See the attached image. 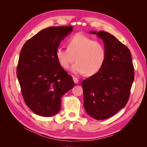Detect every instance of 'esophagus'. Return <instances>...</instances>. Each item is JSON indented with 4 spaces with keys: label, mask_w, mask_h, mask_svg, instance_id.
<instances>
[{
    "label": "esophagus",
    "mask_w": 147,
    "mask_h": 147,
    "mask_svg": "<svg viewBox=\"0 0 147 147\" xmlns=\"http://www.w3.org/2000/svg\"><path fill=\"white\" fill-rule=\"evenodd\" d=\"M73 80H74V82L75 83H78V82H79L78 78H76L75 77H73Z\"/></svg>",
    "instance_id": "1"
}]
</instances>
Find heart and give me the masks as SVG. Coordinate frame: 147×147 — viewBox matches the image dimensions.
<instances>
[{"mask_svg":"<svg viewBox=\"0 0 147 147\" xmlns=\"http://www.w3.org/2000/svg\"><path fill=\"white\" fill-rule=\"evenodd\" d=\"M106 48L104 43L82 34L70 37L67 47H59L56 50V57L61 67H69L75 60L70 70L75 74L94 75L103 67L106 59Z\"/></svg>","mask_w":147,"mask_h":147,"instance_id":"heart-1","label":"heart"}]
</instances>
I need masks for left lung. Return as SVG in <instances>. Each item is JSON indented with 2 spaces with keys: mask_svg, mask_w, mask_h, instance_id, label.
Masks as SVG:
<instances>
[{
  "mask_svg": "<svg viewBox=\"0 0 147 147\" xmlns=\"http://www.w3.org/2000/svg\"><path fill=\"white\" fill-rule=\"evenodd\" d=\"M90 33L102 39L107 55L102 68L82 83L83 105L90 116L102 120L113 116L126 105L134 69L129 50L115 36L102 30Z\"/></svg>",
  "mask_w": 147,
  "mask_h": 147,
  "instance_id": "obj_1",
  "label": "left lung"
}]
</instances>
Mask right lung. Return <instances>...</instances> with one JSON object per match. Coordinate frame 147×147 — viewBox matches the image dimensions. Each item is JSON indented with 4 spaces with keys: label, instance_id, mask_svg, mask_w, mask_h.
Listing matches in <instances>:
<instances>
[{
    "label": "right lung",
    "instance_id": "right-lung-1",
    "mask_svg": "<svg viewBox=\"0 0 147 147\" xmlns=\"http://www.w3.org/2000/svg\"><path fill=\"white\" fill-rule=\"evenodd\" d=\"M73 27H50L40 31L21 49L16 74L26 104L35 114L49 117L61 109V97L74 82L59 64L56 50Z\"/></svg>",
    "mask_w": 147,
    "mask_h": 147
}]
</instances>
